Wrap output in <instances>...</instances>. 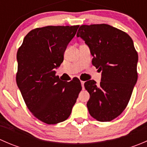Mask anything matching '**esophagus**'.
I'll use <instances>...</instances> for the list:
<instances>
[{"label": "esophagus", "mask_w": 147, "mask_h": 147, "mask_svg": "<svg viewBox=\"0 0 147 147\" xmlns=\"http://www.w3.org/2000/svg\"><path fill=\"white\" fill-rule=\"evenodd\" d=\"M80 82H81V84H82V89H83V90H84V81H82V80H81Z\"/></svg>", "instance_id": "esophagus-1"}]
</instances>
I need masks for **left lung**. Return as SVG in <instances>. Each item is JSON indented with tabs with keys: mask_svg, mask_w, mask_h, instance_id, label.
<instances>
[{
	"mask_svg": "<svg viewBox=\"0 0 147 147\" xmlns=\"http://www.w3.org/2000/svg\"><path fill=\"white\" fill-rule=\"evenodd\" d=\"M77 36L89 46L92 63L102 71L99 85L93 80L84 83L90 93L89 112L97 121H112L125 109L137 81L134 42L125 32L107 24L83 25Z\"/></svg>",
	"mask_w": 147,
	"mask_h": 147,
	"instance_id": "8db88e82",
	"label": "left lung"
}]
</instances>
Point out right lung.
I'll return each mask as SVG.
<instances>
[{
	"mask_svg": "<svg viewBox=\"0 0 147 147\" xmlns=\"http://www.w3.org/2000/svg\"><path fill=\"white\" fill-rule=\"evenodd\" d=\"M78 28H35L26 35L18 50V87L31 113L47 124L67 119L82 90L79 79L63 82L55 71L63 62L67 46Z\"/></svg>",
	"mask_w": 147,
	"mask_h": 147,
	"instance_id": "obj_1",
	"label": "right lung"
}]
</instances>
